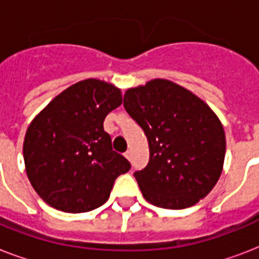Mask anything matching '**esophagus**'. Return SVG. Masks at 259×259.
<instances>
[{
  "instance_id": "1",
  "label": "esophagus",
  "mask_w": 259,
  "mask_h": 259,
  "mask_svg": "<svg viewBox=\"0 0 259 259\" xmlns=\"http://www.w3.org/2000/svg\"><path fill=\"white\" fill-rule=\"evenodd\" d=\"M125 157L127 158V160H132V152H130V150H127V152H126Z\"/></svg>"
}]
</instances>
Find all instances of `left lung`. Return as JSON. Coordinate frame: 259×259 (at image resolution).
Here are the masks:
<instances>
[{"instance_id": "1", "label": "left lung", "mask_w": 259, "mask_h": 259, "mask_svg": "<svg viewBox=\"0 0 259 259\" xmlns=\"http://www.w3.org/2000/svg\"><path fill=\"white\" fill-rule=\"evenodd\" d=\"M123 107L149 142V162L134 172L152 204L181 209L207 196L219 180L225 130L212 110L184 87L165 79L129 89Z\"/></svg>"}]
</instances>
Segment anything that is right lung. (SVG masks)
Wrapping results in <instances>:
<instances>
[{
    "instance_id": "add662e5",
    "label": "right lung",
    "mask_w": 259,
    "mask_h": 259,
    "mask_svg": "<svg viewBox=\"0 0 259 259\" xmlns=\"http://www.w3.org/2000/svg\"><path fill=\"white\" fill-rule=\"evenodd\" d=\"M122 103L110 83L86 79L59 94L26 130V175L47 204L64 212H89L105 204L114 181L130 162L114 152L103 129Z\"/></svg>"
}]
</instances>
